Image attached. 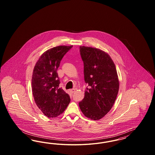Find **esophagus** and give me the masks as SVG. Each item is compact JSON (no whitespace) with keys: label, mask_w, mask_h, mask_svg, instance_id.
Here are the masks:
<instances>
[{"label":"esophagus","mask_w":155,"mask_h":155,"mask_svg":"<svg viewBox=\"0 0 155 155\" xmlns=\"http://www.w3.org/2000/svg\"><path fill=\"white\" fill-rule=\"evenodd\" d=\"M75 92V89H70V92L71 93V94H73Z\"/></svg>","instance_id":"34e87169"}]
</instances>
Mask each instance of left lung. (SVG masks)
Listing matches in <instances>:
<instances>
[{"label":"left lung","mask_w":155,"mask_h":155,"mask_svg":"<svg viewBox=\"0 0 155 155\" xmlns=\"http://www.w3.org/2000/svg\"><path fill=\"white\" fill-rule=\"evenodd\" d=\"M80 51L84 62V80L88 87L79 106L85 117L98 120L110 110L117 96L119 81L116 68L110 56L99 49L82 46Z\"/></svg>","instance_id":"8db88e82"}]
</instances>
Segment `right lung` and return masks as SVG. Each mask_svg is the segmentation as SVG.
I'll use <instances>...</instances> for the list:
<instances>
[{
    "instance_id": "right-lung-1",
    "label": "right lung",
    "mask_w": 155,
    "mask_h": 155,
    "mask_svg": "<svg viewBox=\"0 0 155 155\" xmlns=\"http://www.w3.org/2000/svg\"><path fill=\"white\" fill-rule=\"evenodd\" d=\"M58 46L45 52L34 67L32 77V94L37 106L46 117H58L70 102V97L59 87L57 73L60 61L71 48Z\"/></svg>"
}]
</instances>
